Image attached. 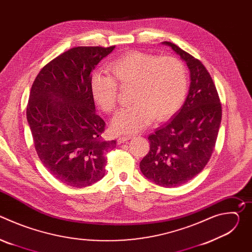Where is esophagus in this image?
I'll list each match as a JSON object with an SVG mask.
<instances>
[{
  "mask_svg": "<svg viewBox=\"0 0 252 252\" xmlns=\"http://www.w3.org/2000/svg\"><path fill=\"white\" fill-rule=\"evenodd\" d=\"M130 138H132V135H129V134L128 135H121V136H119L118 140H119L120 143H123V142H125V141H126Z\"/></svg>",
  "mask_w": 252,
  "mask_h": 252,
  "instance_id": "esophagus-1",
  "label": "esophagus"
}]
</instances>
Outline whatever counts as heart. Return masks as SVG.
Here are the masks:
<instances>
[{"instance_id": "heart-1", "label": "heart", "mask_w": 252, "mask_h": 252, "mask_svg": "<svg viewBox=\"0 0 252 252\" xmlns=\"http://www.w3.org/2000/svg\"><path fill=\"white\" fill-rule=\"evenodd\" d=\"M111 75L95 73L92 77V94L106 113L117 106L118 87H130L132 103L114 117L112 127L119 133L136 132L152 121L172 116L183 104L188 89L184 63L174 57H161L141 52L127 53L109 65Z\"/></svg>"}]
</instances>
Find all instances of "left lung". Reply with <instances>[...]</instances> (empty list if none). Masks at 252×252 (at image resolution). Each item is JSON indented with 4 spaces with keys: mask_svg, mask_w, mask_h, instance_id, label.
I'll return each mask as SVG.
<instances>
[{
    "mask_svg": "<svg viewBox=\"0 0 252 252\" xmlns=\"http://www.w3.org/2000/svg\"><path fill=\"white\" fill-rule=\"evenodd\" d=\"M187 63L190 85L183 106L149 136L151 149L139 162L140 171L159 187L187 184L208 162L221 122V104L213 81L200 61L170 42Z\"/></svg>",
    "mask_w": 252,
    "mask_h": 252,
    "instance_id": "obj_1",
    "label": "left lung"
}]
</instances>
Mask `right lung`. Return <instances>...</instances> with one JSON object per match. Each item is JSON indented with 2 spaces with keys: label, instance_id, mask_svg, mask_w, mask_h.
<instances>
[{
  "label": "right lung",
  "instance_id": "add662e5",
  "mask_svg": "<svg viewBox=\"0 0 252 252\" xmlns=\"http://www.w3.org/2000/svg\"><path fill=\"white\" fill-rule=\"evenodd\" d=\"M116 47H77L47 63L30 93L27 120L44 166L73 188L104 176V154L116 140L101 139L105 123L95 113L91 74Z\"/></svg>",
  "mask_w": 252,
  "mask_h": 252
}]
</instances>
